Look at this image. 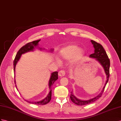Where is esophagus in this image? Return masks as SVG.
Returning <instances> with one entry per match:
<instances>
[{
    "label": "esophagus",
    "mask_w": 121,
    "mask_h": 121,
    "mask_svg": "<svg viewBox=\"0 0 121 121\" xmlns=\"http://www.w3.org/2000/svg\"><path fill=\"white\" fill-rule=\"evenodd\" d=\"M58 75H59V76H60V77H63L65 75V72L64 70H60V71H59V72Z\"/></svg>",
    "instance_id": "esophagus-1"
}]
</instances>
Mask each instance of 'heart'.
<instances>
[{
	"instance_id": "obj_1",
	"label": "heart",
	"mask_w": 121,
	"mask_h": 121,
	"mask_svg": "<svg viewBox=\"0 0 121 121\" xmlns=\"http://www.w3.org/2000/svg\"><path fill=\"white\" fill-rule=\"evenodd\" d=\"M83 54V51L81 49H79L78 46L75 45H70L62 48L59 52V56L62 59L65 60L72 58L71 62L75 63L82 57ZM57 61L60 62L58 59H57Z\"/></svg>"
}]
</instances>
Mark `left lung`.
<instances>
[{
  "label": "left lung",
  "mask_w": 121,
  "mask_h": 121,
  "mask_svg": "<svg viewBox=\"0 0 121 121\" xmlns=\"http://www.w3.org/2000/svg\"><path fill=\"white\" fill-rule=\"evenodd\" d=\"M91 42L93 45H94V47L95 48V52L94 54H92L89 56V57L91 58H95L96 60L98 61L101 64V65L103 66V67L104 68L105 73L107 76V80L103 88V90H102V91L100 93V94H99L97 96H96L95 97H94V98H92L91 99H89V100H80V99L77 98L75 96L73 95V92H71V94L70 96L71 100H72L73 103L78 105H85L89 104L95 102L96 100H97L98 99L100 98L102 96V94H103V92L104 91L105 86H106V84L108 81V79H109V78L110 60L108 58V57L106 52H105L103 46H102V45L100 44V43H98L97 42H95L92 40H91Z\"/></svg>",
  "instance_id": "left-lung-1"
}]
</instances>
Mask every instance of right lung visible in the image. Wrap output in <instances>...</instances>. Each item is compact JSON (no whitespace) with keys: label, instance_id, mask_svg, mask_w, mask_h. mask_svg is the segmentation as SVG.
<instances>
[{"label":"right lung","instance_id":"obj_1","mask_svg":"<svg viewBox=\"0 0 121 121\" xmlns=\"http://www.w3.org/2000/svg\"><path fill=\"white\" fill-rule=\"evenodd\" d=\"M40 41V40H36V41H34L33 42H30L28 43H27L25 45H24L21 48L18 52H17V53L16 55V57H15V59L14 60V73L15 72V67H16V64L17 63L18 61L19 60L21 56V55L22 54L26 53L27 52H29L30 51H33L34 49L36 47H37V46L38 45V42ZM40 49H41V48H40ZM52 51V50H51ZM58 79V72H55L52 73L51 76V78L49 80V83H48V85H49V89H50V91L49 92V94L47 95L45 99H43V100L38 101V102H32V101H28L27 100H26V102H29L31 104H36V105H45L48 103V102L51 101V98H52V84H54V83L56 81V80ZM17 88V87H16Z\"/></svg>","mask_w":121,"mask_h":121}]
</instances>
